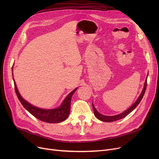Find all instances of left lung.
I'll return each instance as SVG.
<instances>
[{
	"mask_svg": "<svg viewBox=\"0 0 159 159\" xmlns=\"http://www.w3.org/2000/svg\"><path fill=\"white\" fill-rule=\"evenodd\" d=\"M148 77V76H147ZM146 87H147V78L146 79V81H145V84H144V87L143 88V91H142V93L140 94V95L139 96V97L138 98L137 101L133 104L128 110H127L126 111H125L124 112L119 114V115H115V116H106V115H101V113H99L97 110L95 109V107H94L93 104H92V106H93V111H94V114L95 115L96 117L101 120L102 121H104V122H114V121H116V120H120L124 117H125V116H127L128 114H129L133 110L135 109V107L139 105V104L142 98H143V96L145 93V91H146Z\"/></svg>",
	"mask_w": 159,
	"mask_h": 159,
	"instance_id": "obj_1",
	"label": "left lung"
}]
</instances>
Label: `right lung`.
<instances>
[{"mask_svg":"<svg viewBox=\"0 0 159 159\" xmlns=\"http://www.w3.org/2000/svg\"><path fill=\"white\" fill-rule=\"evenodd\" d=\"M13 79L14 81L15 92L20 103L24 107L25 109L28 110L35 118L41 121L46 122L48 123H58L65 120L68 117L70 112L71 97L75 92V91L77 90V88H75L66 97V98L64 100L62 105L59 107L53 110H43L32 106L31 104L25 101V100H24V98L19 93L13 78Z\"/></svg>","mask_w":159,"mask_h":159,"instance_id":"add662e5","label":"right lung"}]
</instances>
